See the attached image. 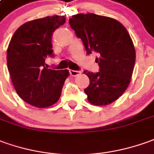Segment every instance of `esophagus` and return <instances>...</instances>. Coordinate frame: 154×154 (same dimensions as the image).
I'll return each mask as SVG.
<instances>
[{
	"instance_id": "34e87169",
	"label": "esophagus",
	"mask_w": 154,
	"mask_h": 154,
	"mask_svg": "<svg viewBox=\"0 0 154 154\" xmlns=\"http://www.w3.org/2000/svg\"><path fill=\"white\" fill-rule=\"evenodd\" d=\"M81 73H82V72L80 70H73V69L69 70V74H70V75H72V76H77V75H80Z\"/></svg>"
}]
</instances>
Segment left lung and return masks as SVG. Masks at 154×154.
<instances>
[{
  "instance_id": "1",
  "label": "left lung",
  "mask_w": 154,
  "mask_h": 154,
  "mask_svg": "<svg viewBox=\"0 0 154 154\" xmlns=\"http://www.w3.org/2000/svg\"><path fill=\"white\" fill-rule=\"evenodd\" d=\"M77 38L82 40L87 54L95 51L99 72L84 74L90 85L84 91L89 102L106 106L115 101L127 90L135 64L136 52L125 26L115 19L89 13L77 14L69 19Z\"/></svg>"
}]
</instances>
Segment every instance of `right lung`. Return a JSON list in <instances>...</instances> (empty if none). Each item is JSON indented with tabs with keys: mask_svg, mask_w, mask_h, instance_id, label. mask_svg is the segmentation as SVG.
I'll return each mask as SVG.
<instances>
[{
	"mask_svg": "<svg viewBox=\"0 0 154 154\" xmlns=\"http://www.w3.org/2000/svg\"><path fill=\"white\" fill-rule=\"evenodd\" d=\"M65 22L62 16L26 22L17 28L7 48V68L17 93L26 103L48 107L59 100L69 71L48 69L47 57H54L52 35Z\"/></svg>",
	"mask_w": 154,
	"mask_h": 154,
	"instance_id": "add662e5",
	"label": "right lung"
}]
</instances>
